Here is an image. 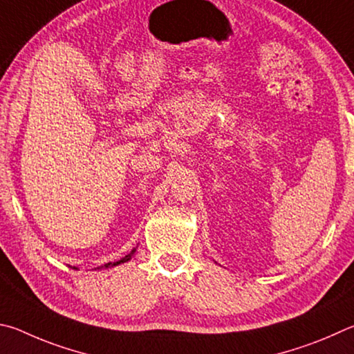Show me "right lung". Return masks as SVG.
Segmentation results:
<instances>
[{
	"label": "right lung",
	"mask_w": 354,
	"mask_h": 354,
	"mask_svg": "<svg viewBox=\"0 0 354 354\" xmlns=\"http://www.w3.org/2000/svg\"><path fill=\"white\" fill-rule=\"evenodd\" d=\"M135 250L136 249H133L132 252L129 253V255H126L124 258H121L120 261H116V263H107V264H104V266H101V268H97V269H102V268H105V269H109V268H115V266H118V264H122V263H127V261H130V259H132V257H133V253H135ZM73 269H77V268H73Z\"/></svg>",
	"instance_id": "obj_1"
}]
</instances>
